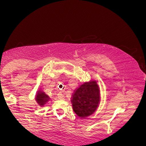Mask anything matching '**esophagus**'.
<instances>
[{"label": "esophagus", "mask_w": 146, "mask_h": 146, "mask_svg": "<svg viewBox=\"0 0 146 146\" xmlns=\"http://www.w3.org/2000/svg\"><path fill=\"white\" fill-rule=\"evenodd\" d=\"M58 98L60 99V100H64V95L61 92H59L58 93Z\"/></svg>", "instance_id": "1"}]
</instances>
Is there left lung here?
I'll return each instance as SVG.
<instances>
[{"instance_id":"obj_1","label":"left lung","mask_w":146,"mask_h":146,"mask_svg":"<svg viewBox=\"0 0 146 146\" xmlns=\"http://www.w3.org/2000/svg\"><path fill=\"white\" fill-rule=\"evenodd\" d=\"M100 102V90L96 81L82 84L73 95L71 102L74 112L82 118L92 115Z\"/></svg>"}]
</instances>
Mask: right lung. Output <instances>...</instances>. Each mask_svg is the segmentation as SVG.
<instances>
[{
	"instance_id": "obj_1",
	"label": "right lung",
	"mask_w": 146,
	"mask_h": 146,
	"mask_svg": "<svg viewBox=\"0 0 146 146\" xmlns=\"http://www.w3.org/2000/svg\"><path fill=\"white\" fill-rule=\"evenodd\" d=\"M48 100H49V97L45 94L44 92L40 91V90L38 91V93H37L36 97V100L37 103L40 106H44L48 101Z\"/></svg>"
}]
</instances>
